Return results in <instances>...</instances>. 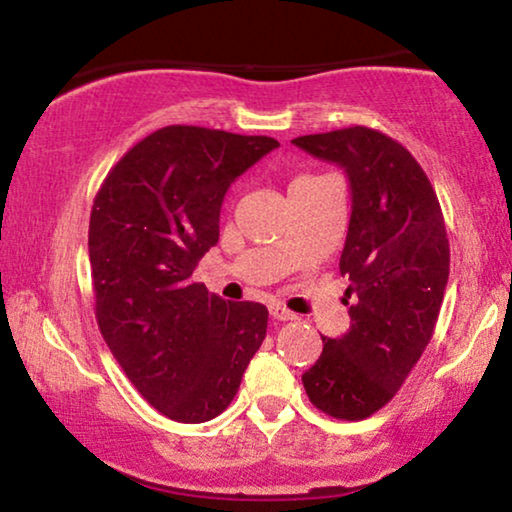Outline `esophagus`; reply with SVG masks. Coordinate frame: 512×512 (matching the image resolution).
Instances as JSON below:
<instances>
[{"mask_svg":"<svg viewBox=\"0 0 512 512\" xmlns=\"http://www.w3.org/2000/svg\"><path fill=\"white\" fill-rule=\"evenodd\" d=\"M270 314H272V317H275L277 321H296V319H298V314L289 312V310H286V307H282V305L272 307Z\"/></svg>","mask_w":512,"mask_h":512,"instance_id":"1","label":"esophagus"}]
</instances>
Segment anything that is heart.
<instances>
[{"label":"heart","mask_w":512,"mask_h":512,"mask_svg":"<svg viewBox=\"0 0 512 512\" xmlns=\"http://www.w3.org/2000/svg\"><path fill=\"white\" fill-rule=\"evenodd\" d=\"M298 179H307V177H298Z\"/></svg>","instance_id":"1"}]
</instances>
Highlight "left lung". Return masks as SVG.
<instances>
[{"instance_id":"left-lung-1","label":"left lung","mask_w":512,"mask_h":512,"mask_svg":"<svg viewBox=\"0 0 512 512\" xmlns=\"http://www.w3.org/2000/svg\"><path fill=\"white\" fill-rule=\"evenodd\" d=\"M293 144L340 165L352 191L340 256L352 326L321 338L324 352L303 387L314 408L356 422L396 396L429 345L450 277V242L429 177L391 137L354 125Z\"/></svg>"}]
</instances>
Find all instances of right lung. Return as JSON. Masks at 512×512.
<instances>
[{
	"mask_svg": "<svg viewBox=\"0 0 512 512\" xmlns=\"http://www.w3.org/2000/svg\"><path fill=\"white\" fill-rule=\"evenodd\" d=\"M272 137L167 125L132 146L95 195L88 228L95 317L128 380L174 422L221 415L268 328V307L193 282L219 242L230 184Z\"/></svg>",
	"mask_w": 512,
	"mask_h": 512,
	"instance_id": "add662e5",
	"label": "right lung"
}]
</instances>
